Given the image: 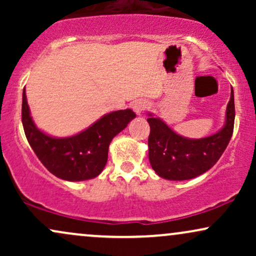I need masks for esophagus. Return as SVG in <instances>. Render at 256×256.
Masks as SVG:
<instances>
[{"mask_svg": "<svg viewBox=\"0 0 256 256\" xmlns=\"http://www.w3.org/2000/svg\"><path fill=\"white\" fill-rule=\"evenodd\" d=\"M146 102L143 101V100H137V101H134V104H132V110H134V113L136 114H140L143 110L146 108Z\"/></svg>", "mask_w": 256, "mask_h": 256, "instance_id": "34e87169", "label": "esophagus"}]
</instances>
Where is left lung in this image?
I'll use <instances>...</instances> for the list:
<instances>
[{"label":"left lung","instance_id":"8db88e82","mask_svg":"<svg viewBox=\"0 0 256 256\" xmlns=\"http://www.w3.org/2000/svg\"><path fill=\"white\" fill-rule=\"evenodd\" d=\"M149 161L156 174L170 180H186L207 172L216 165L232 137L234 98L226 108V122L219 132L200 140L179 136L158 118H148Z\"/></svg>","mask_w":256,"mask_h":256}]
</instances>
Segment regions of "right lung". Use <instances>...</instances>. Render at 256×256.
<instances>
[{
    "label": "right lung",
    "instance_id": "add662e5",
    "mask_svg": "<svg viewBox=\"0 0 256 256\" xmlns=\"http://www.w3.org/2000/svg\"><path fill=\"white\" fill-rule=\"evenodd\" d=\"M134 116L131 110L112 112L76 136L50 137L34 124L25 88L22 91V122L25 136L44 167L64 180L80 182L98 177L107 164L112 140Z\"/></svg>",
    "mask_w": 256,
    "mask_h": 256
}]
</instances>
